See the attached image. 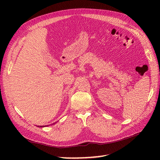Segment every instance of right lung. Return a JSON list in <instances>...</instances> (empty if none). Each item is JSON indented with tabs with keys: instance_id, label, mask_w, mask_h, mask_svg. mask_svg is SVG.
<instances>
[{
	"instance_id": "obj_1",
	"label": "right lung",
	"mask_w": 160,
	"mask_h": 160,
	"mask_svg": "<svg viewBox=\"0 0 160 160\" xmlns=\"http://www.w3.org/2000/svg\"><path fill=\"white\" fill-rule=\"evenodd\" d=\"M47 127V126H38V127Z\"/></svg>"
}]
</instances>
